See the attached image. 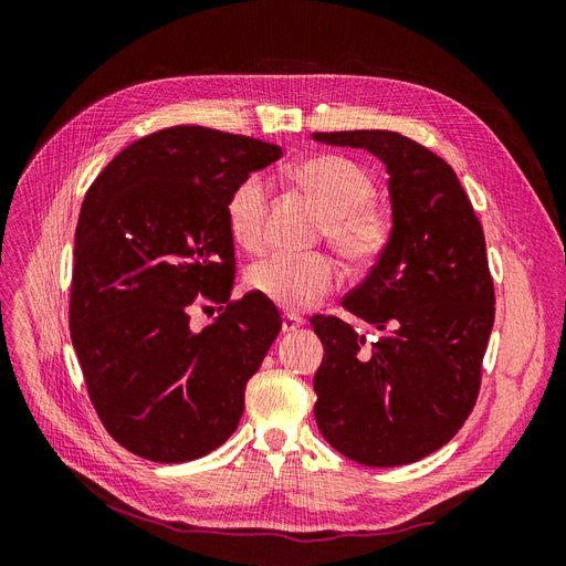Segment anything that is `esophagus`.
<instances>
[{"label": "esophagus", "mask_w": 566, "mask_h": 566, "mask_svg": "<svg viewBox=\"0 0 566 566\" xmlns=\"http://www.w3.org/2000/svg\"><path fill=\"white\" fill-rule=\"evenodd\" d=\"M304 321L297 314H285L283 316V333H295Z\"/></svg>", "instance_id": "obj_1"}]
</instances>
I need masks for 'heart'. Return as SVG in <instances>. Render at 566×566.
I'll list each match as a JSON object with an SVG mask.
<instances>
[{
	"label": "heart",
	"instance_id": "1",
	"mask_svg": "<svg viewBox=\"0 0 566 566\" xmlns=\"http://www.w3.org/2000/svg\"><path fill=\"white\" fill-rule=\"evenodd\" d=\"M302 191L325 214V235L347 262L364 266L378 260L391 238V217L380 205L370 202L375 186L361 165L342 156H316L290 169ZM266 181L250 175L233 188L227 202L229 233L243 250H260L266 221ZM339 273L325 254H273L256 262L248 283L264 300L281 310L302 312L328 295Z\"/></svg>",
	"mask_w": 566,
	"mask_h": 566
}]
</instances>
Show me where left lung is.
Returning <instances> with one entry per match:
<instances>
[{
	"label": "left lung",
	"mask_w": 566,
	"mask_h": 566,
	"mask_svg": "<svg viewBox=\"0 0 566 566\" xmlns=\"http://www.w3.org/2000/svg\"><path fill=\"white\" fill-rule=\"evenodd\" d=\"M364 148L387 175L391 238L342 306L380 331L314 316L323 361L314 416L335 451L368 468L408 465L451 441L476 401L493 328V281L468 193L430 148L387 129L316 132Z\"/></svg>",
	"instance_id": "obj_1"
}]
</instances>
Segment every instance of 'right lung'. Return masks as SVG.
Here are the masks:
<instances>
[{"label": "right lung", "mask_w": 566, "mask_h": 566, "mask_svg": "<svg viewBox=\"0 0 566 566\" xmlns=\"http://www.w3.org/2000/svg\"><path fill=\"white\" fill-rule=\"evenodd\" d=\"M281 146L208 127L134 142L84 196L75 231L71 337L108 434L156 462L219 449L241 422L245 385L281 333V314L248 293L202 332L200 294L229 302L227 202Z\"/></svg>", "instance_id": "add662e5"}]
</instances>
